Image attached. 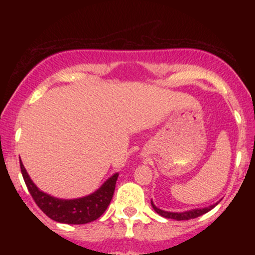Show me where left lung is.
Returning <instances> with one entry per match:
<instances>
[{"instance_id":"left-lung-1","label":"left lung","mask_w":255,"mask_h":255,"mask_svg":"<svg viewBox=\"0 0 255 255\" xmlns=\"http://www.w3.org/2000/svg\"><path fill=\"white\" fill-rule=\"evenodd\" d=\"M217 204L211 205V206L205 207V208H196V210L185 211V212H168V211H163V210H160V208L155 207V205H154L153 201H151V206H153V208L155 210L156 213H159V215L163 216V217H165V218H171V220H176V221L191 220V218L199 217V216L204 215V213H207L208 211L212 210V208L215 207Z\"/></svg>"}]
</instances>
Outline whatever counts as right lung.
Segmentation results:
<instances>
[{
	"instance_id": "obj_1",
	"label": "right lung",
	"mask_w": 255,
	"mask_h": 255,
	"mask_svg": "<svg viewBox=\"0 0 255 255\" xmlns=\"http://www.w3.org/2000/svg\"><path fill=\"white\" fill-rule=\"evenodd\" d=\"M19 164L28 191L37 206L51 220L69 225H84L97 220L111 202L118 177V174H115L97 191L89 196L75 200H60L40 191L28 176L22 161Z\"/></svg>"
}]
</instances>
